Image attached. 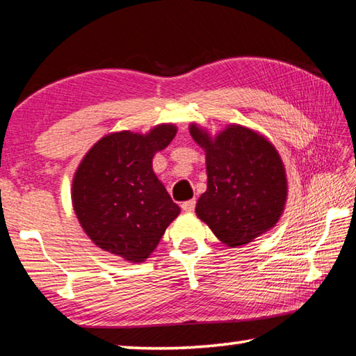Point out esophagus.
Here are the masks:
<instances>
[{
  "instance_id": "obj_1",
  "label": "esophagus",
  "mask_w": 356,
  "mask_h": 356,
  "mask_svg": "<svg viewBox=\"0 0 356 356\" xmlns=\"http://www.w3.org/2000/svg\"><path fill=\"white\" fill-rule=\"evenodd\" d=\"M182 210L184 212H193V210H195V207H196V201L195 200H190V201H185V202H182Z\"/></svg>"
}]
</instances>
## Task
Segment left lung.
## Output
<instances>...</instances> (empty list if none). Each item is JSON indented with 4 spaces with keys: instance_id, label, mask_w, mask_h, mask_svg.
<instances>
[{
    "instance_id": "1",
    "label": "left lung",
    "mask_w": 356,
    "mask_h": 356,
    "mask_svg": "<svg viewBox=\"0 0 356 356\" xmlns=\"http://www.w3.org/2000/svg\"><path fill=\"white\" fill-rule=\"evenodd\" d=\"M190 135L206 150L207 165V190L197 200V218L231 248L270 231L287 200L286 170L273 144L238 124L216 136L191 124Z\"/></svg>"
}]
</instances>
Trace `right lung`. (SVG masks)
<instances>
[{"label":"right lung","mask_w":356,"mask_h":356,"mask_svg":"<svg viewBox=\"0 0 356 356\" xmlns=\"http://www.w3.org/2000/svg\"><path fill=\"white\" fill-rule=\"evenodd\" d=\"M177 134L160 124L146 135L122 130L102 138L72 180V204L86 236L104 251L140 264L152 254L180 209L152 170L155 152Z\"/></svg>","instance_id":"add662e5"}]
</instances>
